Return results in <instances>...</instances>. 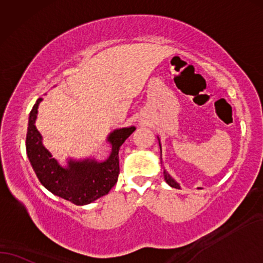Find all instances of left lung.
<instances>
[{"label":"left lung","mask_w":263,"mask_h":263,"mask_svg":"<svg viewBox=\"0 0 263 263\" xmlns=\"http://www.w3.org/2000/svg\"><path fill=\"white\" fill-rule=\"evenodd\" d=\"M163 176H164V180H166V183L170 185V186H172V187H174V189H180V186H179V184L177 183L176 180L173 179L172 177L170 176V174H168L166 171H163Z\"/></svg>","instance_id":"1"}]
</instances>
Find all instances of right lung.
<instances>
[{"instance_id":"add662e5","label":"right lung","mask_w":263,"mask_h":263,"mask_svg":"<svg viewBox=\"0 0 263 263\" xmlns=\"http://www.w3.org/2000/svg\"><path fill=\"white\" fill-rule=\"evenodd\" d=\"M41 101L38 99L31 110L26 135V154L38 180L51 194L76 205L89 204L107 195L117 184L120 173L119 149L135 131V126L115 129L108 136L111 153L103 162L92 159L69 160L67 167H62L44 148L34 125Z\"/></svg>"}]
</instances>
